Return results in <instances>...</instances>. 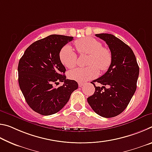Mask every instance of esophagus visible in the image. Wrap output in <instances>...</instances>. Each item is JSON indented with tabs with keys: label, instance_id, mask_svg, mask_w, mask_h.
<instances>
[{
	"label": "esophagus",
	"instance_id": "1",
	"mask_svg": "<svg viewBox=\"0 0 152 152\" xmlns=\"http://www.w3.org/2000/svg\"><path fill=\"white\" fill-rule=\"evenodd\" d=\"M83 85H84V83H82V82H79V83H78L79 87H82Z\"/></svg>",
	"mask_w": 152,
	"mask_h": 152
}]
</instances>
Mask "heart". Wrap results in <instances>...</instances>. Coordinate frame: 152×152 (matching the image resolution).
<instances>
[{"mask_svg":"<svg viewBox=\"0 0 152 152\" xmlns=\"http://www.w3.org/2000/svg\"><path fill=\"white\" fill-rule=\"evenodd\" d=\"M74 45L80 55H88L86 68H78L68 72L70 80L83 82L94 78L100 71H105L112 62V55L109 49L102 47V43L92 37L76 40ZM60 59L64 66L69 69L74 68L77 62V55L70 45H66L60 52Z\"/></svg>","mask_w":152,"mask_h":152,"instance_id":"b5f03b06","label":"heart"}]
</instances>
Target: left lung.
Returning a JSON list of instances; mask_svg holds the SVG:
<instances>
[{"label": "left lung", "instance_id": "obj_1", "mask_svg": "<svg viewBox=\"0 0 152 152\" xmlns=\"http://www.w3.org/2000/svg\"><path fill=\"white\" fill-rule=\"evenodd\" d=\"M95 35L109 46L112 62L106 73L92 81L102 87L91 82L95 91L87 101L96 114L110 118L121 114L129 103L137 88L140 68L133 50L119 38L108 33Z\"/></svg>", "mask_w": 152, "mask_h": 152}]
</instances>
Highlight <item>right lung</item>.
<instances>
[{
  "label": "right lung",
  "mask_w": 152,
  "mask_h": 152,
  "mask_svg": "<svg viewBox=\"0 0 152 152\" xmlns=\"http://www.w3.org/2000/svg\"><path fill=\"white\" fill-rule=\"evenodd\" d=\"M73 37L51 35L33 43L25 50L18 65L19 84L28 105L42 115L55 114L62 109L78 88L73 80L66 79V68L60 52ZM60 81L62 86L56 88Z\"/></svg>",
  "instance_id": "right-lung-1"
}]
</instances>
